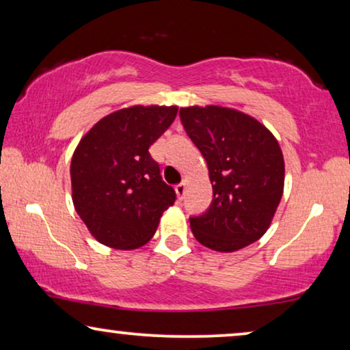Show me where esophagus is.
Here are the masks:
<instances>
[{"label": "esophagus", "mask_w": 350, "mask_h": 350, "mask_svg": "<svg viewBox=\"0 0 350 350\" xmlns=\"http://www.w3.org/2000/svg\"><path fill=\"white\" fill-rule=\"evenodd\" d=\"M175 193H176V198H178V200L183 199V196L186 193V183H180L175 186Z\"/></svg>", "instance_id": "34e87169"}]
</instances>
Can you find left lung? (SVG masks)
Listing matches in <instances>:
<instances>
[{
    "mask_svg": "<svg viewBox=\"0 0 350 350\" xmlns=\"http://www.w3.org/2000/svg\"><path fill=\"white\" fill-rule=\"evenodd\" d=\"M183 127L208 167L213 200L189 218L198 242L215 252H236L271 226L284 194L285 162L279 142L255 118L234 108H180Z\"/></svg>",
    "mask_w": 350,
    "mask_h": 350,
    "instance_id": "8db88e82",
    "label": "left lung"
}]
</instances>
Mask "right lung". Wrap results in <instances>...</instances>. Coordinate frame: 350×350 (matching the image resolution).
<instances>
[{
	"instance_id": "add662e5",
	"label": "right lung",
	"mask_w": 350,
	"mask_h": 350,
	"mask_svg": "<svg viewBox=\"0 0 350 350\" xmlns=\"http://www.w3.org/2000/svg\"><path fill=\"white\" fill-rule=\"evenodd\" d=\"M178 107H129L100 119L71 157V198L89 232L103 245L133 250L154 236L176 196L162 181L150 146Z\"/></svg>"
}]
</instances>
